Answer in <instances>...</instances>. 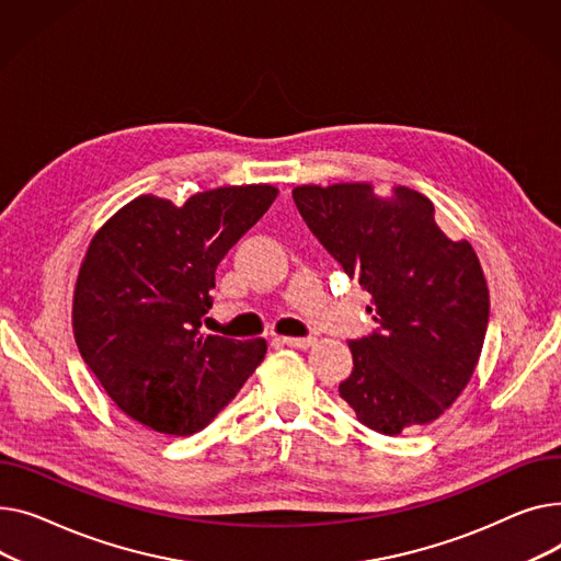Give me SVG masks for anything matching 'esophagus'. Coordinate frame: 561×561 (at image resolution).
I'll use <instances>...</instances> for the list:
<instances>
[{
  "label": "esophagus",
  "instance_id": "esophagus-1",
  "mask_svg": "<svg viewBox=\"0 0 561 561\" xmlns=\"http://www.w3.org/2000/svg\"><path fill=\"white\" fill-rule=\"evenodd\" d=\"M280 342L291 348H310L317 340L314 337H280Z\"/></svg>",
  "mask_w": 561,
  "mask_h": 561
}]
</instances>
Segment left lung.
Masks as SVG:
<instances>
[{
	"label": "left lung",
	"instance_id": "left-lung-1",
	"mask_svg": "<svg viewBox=\"0 0 561 561\" xmlns=\"http://www.w3.org/2000/svg\"><path fill=\"white\" fill-rule=\"evenodd\" d=\"M294 204L348 278L371 294L378 333L348 342L340 397L382 435L439 419L469 385L489 321V289L469 240H450L433 202L393 185H299Z\"/></svg>",
	"mask_w": 561,
	"mask_h": 561
}]
</instances>
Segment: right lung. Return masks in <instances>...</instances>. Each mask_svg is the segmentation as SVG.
I'll use <instances>...</instances> for the list:
<instances>
[{"instance_id": "obj_1", "label": "right lung", "mask_w": 561, "mask_h": 561, "mask_svg": "<svg viewBox=\"0 0 561 561\" xmlns=\"http://www.w3.org/2000/svg\"><path fill=\"white\" fill-rule=\"evenodd\" d=\"M278 190L196 192L183 206L142 194L96 230L75 285L79 353L111 401L156 433L187 437L236 399L267 342L204 335L215 272Z\"/></svg>"}]
</instances>
